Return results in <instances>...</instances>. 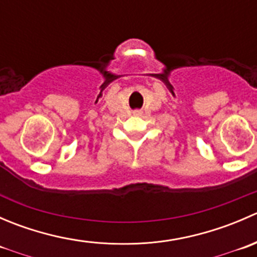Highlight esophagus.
<instances>
[{
    "label": "esophagus",
    "mask_w": 257,
    "mask_h": 257,
    "mask_svg": "<svg viewBox=\"0 0 257 257\" xmlns=\"http://www.w3.org/2000/svg\"><path fill=\"white\" fill-rule=\"evenodd\" d=\"M134 114H141V112H139V110H136V112H134Z\"/></svg>",
    "instance_id": "1"
}]
</instances>
